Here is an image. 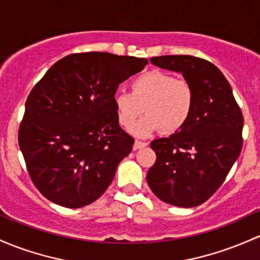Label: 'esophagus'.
I'll return each mask as SVG.
<instances>
[{"label": "esophagus", "mask_w": 260, "mask_h": 260, "mask_svg": "<svg viewBox=\"0 0 260 260\" xmlns=\"http://www.w3.org/2000/svg\"><path fill=\"white\" fill-rule=\"evenodd\" d=\"M148 143L147 142H142V141H136L135 142V145H133V149H141V148H144L147 147Z\"/></svg>", "instance_id": "34e87169"}]
</instances>
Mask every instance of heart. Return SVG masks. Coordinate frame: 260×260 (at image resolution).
Segmentation results:
<instances>
[{"instance_id": "1", "label": "heart", "mask_w": 260, "mask_h": 260, "mask_svg": "<svg viewBox=\"0 0 260 260\" xmlns=\"http://www.w3.org/2000/svg\"><path fill=\"white\" fill-rule=\"evenodd\" d=\"M195 102V91L190 81L176 79L173 74L150 70L131 82L129 91H118L113 96L117 119L128 128L145 112L132 128L137 137H148L162 129L175 133L189 122Z\"/></svg>"}]
</instances>
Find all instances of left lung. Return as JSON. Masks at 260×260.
Segmentation results:
<instances>
[{"label":"left lung","mask_w":260,"mask_h":260,"mask_svg":"<svg viewBox=\"0 0 260 260\" xmlns=\"http://www.w3.org/2000/svg\"><path fill=\"white\" fill-rule=\"evenodd\" d=\"M182 74L195 91L189 122L168 138L150 143L156 160L147 182L154 195L178 207H195L223 184L243 144V115L230 82L212 62L191 55L150 59Z\"/></svg>","instance_id":"1"}]
</instances>
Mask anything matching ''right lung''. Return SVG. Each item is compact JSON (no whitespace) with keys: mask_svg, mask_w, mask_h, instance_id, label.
Returning a JSON list of instances; mask_svg holds the SVG:
<instances>
[{"mask_svg":"<svg viewBox=\"0 0 260 260\" xmlns=\"http://www.w3.org/2000/svg\"><path fill=\"white\" fill-rule=\"evenodd\" d=\"M147 64L135 56L76 53L56 61L37 82L25 101L18 143L44 198L79 209L110 186L135 143L119 127L113 96Z\"/></svg>","mask_w":260,"mask_h":260,"instance_id":"add662e5","label":"right lung"}]
</instances>
